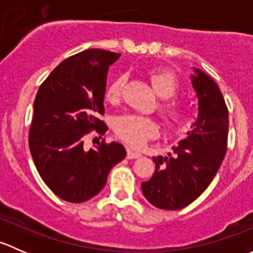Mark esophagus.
<instances>
[{
	"label": "esophagus",
	"mask_w": 253,
	"mask_h": 253,
	"mask_svg": "<svg viewBox=\"0 0 253 253\" xmlns=\"http://www.w3.org/2000/svg\"><path fill=\"white\" fill-rule=\"evenodd\" d=\"M142 154L139 152L131 149V148H127V159H137V158H141Z\"/></svg>",
	"instance_id": "34e87169"
}]
</instances>
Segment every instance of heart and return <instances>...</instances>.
Instances as JSON below:
<instances>
[{"label":"heart","instance_id":"1","mask_svg":"<svg viewBox=\"0 0 253 253\" xmlns=\"http://www.w3.org/2000/svg\"><path fill=\"white\" fill-rule=\"evenodd\" d=\"M149 79L159 98L169 99L177 91L178 81L171 71L153 70L149 72ZM125 82L126 78L120 76L109 84L105 90V99L108 103H119ZM159 111L170 126L182 124L188 116L187 108L178 101H164L160 104ZM114 129L119 138L133 147H141L159 134V125L154 119L133 114H125L116 117L114 121Z\"/></svg>","mask_w":253,"mask_h":253}]
</instances>
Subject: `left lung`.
Returning a JSON list of instances; mask_svg holds the SVG:
<instances>
[{"label": "left lung", "instance_id": "1", "mask_svg": "<svg viewBox=\"0 0 253 253\" xmlns=\"http://www.w3.org/2000/svg\"><path fill=\"white\" fill-rule=\"evenodd\" d=\"M192 70L197 119L185 138L172 147L174 157L153 158L155 172L142 183L145 200L165 211H177L197 200L214 178L226 153L229 116L223 94L207 73Z\"/></svg>", "mask_w": 253, "mask_h": 253}]
</instances>
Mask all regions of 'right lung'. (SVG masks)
<instances>
[{
	"mask_svg": "<svg viewBox=\"0 0 253 253\" xmlns=\"http://www.w3.org/2000/svg\"><path fill=\"white\" fill-rule=\"evenodd\" d=\"M121 53L89 48L61 62L40 85L29 129V148L38 172L47 187L71 203L98 195L110 170L125 159L121 143H101L84 149L91 129L100 134L108 127L104 114L109 67Z\"/></svg>",
	"mask_w": 253,
	"mask_h": 253,
	"instance_id": "obj_1",
	"label": "right lung"
}]
</instances>
